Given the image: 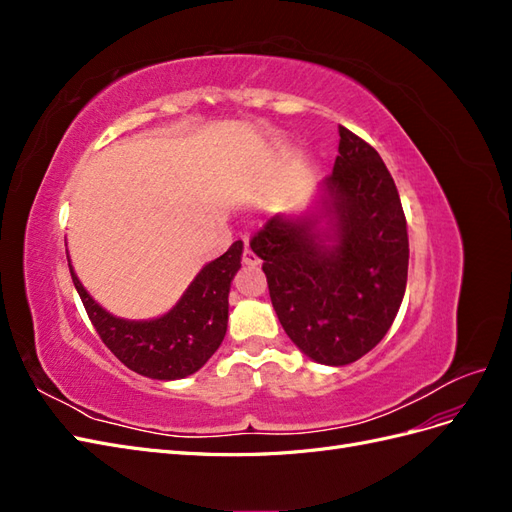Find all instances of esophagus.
I'll return each mask as SVG.
<instances>
[{
    "label": "esophagus",
    "mask_w": 512,
    "mask_h": 512,
    "mask_svg": "<svg viewBox=\"0 0 512 512\" xmlns=\"http://www.w3.org/2000/svg\"><path fill=\"white\" fill-rule=\"evenodd\" d=\"M243 262H245V265H250V267H256V265H260V258L250 250V247H245V250H243Z\"/></svg>",
    "instance_id": "1"
}]
</instances>
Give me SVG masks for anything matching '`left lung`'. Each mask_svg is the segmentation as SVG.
<instances>
[{"label":"left lung","instance_id":"obj_1","mask_svg":"<svg viewBox=\"0 0 512 512\" xmlns=\"http://www.w3.org/2000/svg\"><path fill=\"white\" fill-rule=\"evenodd\" d=\"M271 303L309 359L342 367L380 344L404 301L408 230L378 151L339 126L333 175L303 215L280 213L256 232Z\"/></svg>","mask_w":512,"mask_h":512}]
</instances>
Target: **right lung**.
Returning a JSON list of instances; mask_svg holds the SVG:
<instances>
[{"label": "right lung", "instance_id": "right-lung-1", "mask_svg": "<svg viewBox=\"0 0 512 512\" xmlns=\"http://www.w3.org/2000/svg\"><path fill=\"white\" fill-rule=\"evenodd\" d=\"M243 241L198 271L181 299L151 320H126L94 301L68 267L76 292L106 348L136 374L153 380H181L203 367L220 348L228 327V292L241 269Z\"/></svg>", "mask_w": 512, "mask_h": 512}]
</instances>
